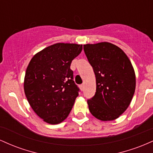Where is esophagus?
<instances>
[{"instance_id": "1", "label": "esophagus", "mask_w": 153, "mask_h": 153, "mask_svg": "<svg viewBox=\"0 0 153 153\" xmlns=\"http://www.w3.org/2000/svg\"><path fill=\"white\" fill-rule=\"evenodd\" d=\"M80 90H81L82 91L84 90V85H83V84H81V85H80Z\"/></svg>"}]
</instances>
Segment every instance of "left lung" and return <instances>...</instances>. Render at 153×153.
I'll return each instance as SVG.
<instances>
[{"mask_svg":"<svg viewBox=\"0 0 153 153\" xmlns=\"http://www.w3.org/2000/svg\"><path fill=\"white\" fill-rule=\"evenodd\" d=\"M83 50L96 80V94L87 101L89 111L99 120H114L125 111L134 96L132 65L124 51L111 43L87 44Z\"/></svg>","mask_w":153,"mask_h":153,"instance_id":"8db88e82","label":"left lung"}]
</instances>
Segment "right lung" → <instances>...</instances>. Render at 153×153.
<instances>
[{
  "mask_svg": "<svg viewBox=\"0 0 153 153\" xmlns=\"http://www.w3.org/2000/svg\"><path fill=\"white\" fill-rule=\"evenodd\" d=\"M82 50V45L54 44L35 54L26 68V99L35 113L48 124L63 122L78 97L79 88L71 65Z\"/></svg>",
  "mask_w": 153,
  "mask_h": 153,
  "instance_id": "1",
  "label": "right lung"
}]
</instances>
